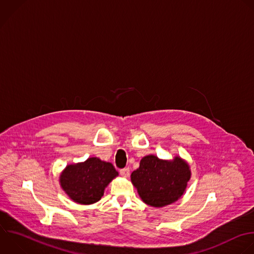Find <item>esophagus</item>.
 I'll return each instance as SVG.
<instances>
[{
  "mask_svg": "<svg viewBox=\"0 0 254 254\" xmlns=\"http://www.w3.org/2000/svg\"><path fill=\"white\" fill-rule=\"evenodd\" d=\"M121 175L124 177V178H127L129 177V168L128 167H125V168H122V170L120 171Z\"/></svg>",
  "mask_w": 254,
  "mask_h": 254,
  "instance_id": "esophagus-1",
  "label": "esophagus"
}]
</instances>
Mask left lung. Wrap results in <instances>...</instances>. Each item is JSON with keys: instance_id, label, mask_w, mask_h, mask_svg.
I'll return each instance as SVG.
<instances>
[{"instance_id": "1", "label": "left lung", "mask_w": 254, "mask_h": 254, "mask_svg": "<svg viewBox=\"0 0 254 254\" xmlns=\"http://www.w3.org/2000/svg\"><path fill=\"white\" fill-rule=\"evenodd\" d=\"M190 176L189 163L180 156L163 160L149 154L141 158L130 180L144 203L162 207L182 197Z\"/></svg>"}]
</instances>
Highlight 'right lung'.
Returning <instances> with one entry per match:
<instances>
[{"label":"right lung","instance_id":"right-lung-1","mask_svg":"<svg viewBox=\"0 0 254 254\" xmlns=\"http://www.w3.org/2000/svg\"><path fill=\"white\" fill-rule=\"evenodd\" d=\"M118 176L111 162L90 157L83 162L66 165L60 176V183L74 202L92 204L102 198L105 189Z\"/></svg>","mask_w":254,"mask_h":254}]
</instances>
